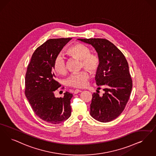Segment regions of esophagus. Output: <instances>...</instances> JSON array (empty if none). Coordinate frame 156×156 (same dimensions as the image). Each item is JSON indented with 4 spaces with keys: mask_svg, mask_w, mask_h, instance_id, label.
<instances>
[{
    "mask_svg": "<svg viewBox=\"0 0 156 156\" xmlns=\"http://www.w3.org/2000/svg\"><path fill=\"white\" fill-rule=\"evenodd\" d=\"M82 92V90H79V89H75V90H74V94H78V93H80V92Z\"/></svg>",
    "mask_w": 156,
    "mask_h": 156,
    "instance_id": "obj_1",
    "label": "esophagus"
}]
</instances>
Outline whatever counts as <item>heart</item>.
<instances>
[{
  "label": "heart",
  "instance_id": "b5f03b06",
  "mask_svg": "<svg viewBox=\"0 0 156 156\" xmlns=\"http://www.w3.org/2000/svg\"><path fill=\"white\" fill-rule=\"evenodd\" d=\"M66 54L71 58L80 60V69H87L93 74H96L100 68L101 60L99 55L97 53H91L90 49L83 44H77L71 46L66 50ZM53 69L58 75L66 74V62L62 56H56ZM89 78L90 74L87 71H82L70 75L66 81V83L71 87L83 88L86 87Z\"/></svg>",
  "mask_w": 156,
  "mask_h": 156
}]
</instances>
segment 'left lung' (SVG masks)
Masks as SVG:
<instances>
[{"mask_svg":"<svg viewBox=\"0 0 156 156\" xmlns=\"http://www.w3.org/2000/svg\"><path fill=\"white\" fill-rule=\"evenodd\" d=\"M91 44L101 60L95 80L98 86H104L105 92L100 96L92 94L90 114L101 122L112 121L124 111L129 99L132 80L127 60L123 53L106 39H78Z\"/></svg>","mask_w":156,"mask_h":156,"instance_id":"1","label":"left lung"}]
</instances>
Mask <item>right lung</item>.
Instances as JSON below:
<instances>
[{"label": "right lung", "mask_w": 156, "mask_h": 156, "mask_svg": "<svg viewBox=\"0 0 156 156\" xmlns=\"http://www.w3.org/2000/svg\"><path fill=\"white\" fill-rule=\"evenodd\" d=\"M72 38L50 39L34 52L25 78V94L34 112L39 118L52 124H60L71 114L68 92L62 98H56L54 92L61 85L56 81L53 71L54 60L62 48Z\"/></svg>", "instance_id": "add662e5"}]
</instances>
